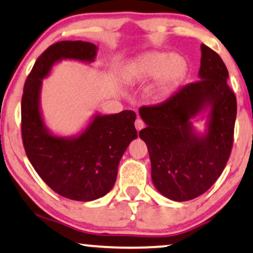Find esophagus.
I'll return each instance as SVG.
<instances>
[{
    "label": "esophagus",
    "instance_id": "esophagus-1",
    "mask_svg": "<svg viewBox=\"0 0 253 253\" xmlns=\"http://www.w3.org/2000/svg\"><path fill=\"white\" fill-rule=\"evenodd\" d=\"M143 127H145V123H143L141 119H139V118H137V119L135 120V128H136V130H141Z\"/></svg>",
    "mask_w": 253,
    "mask_h": 253
}]
</instances>
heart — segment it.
<instances>
[{"label":"heart","mask_w":253,"mask_h":253,"mask_svg":"<svg viewBox=\"0 0 253 253\" xmlns=\"http://www.w3.org/2000/svg\"><path fill=\"white\" fill-rule=\"evenodd\" d=\"M187 71V62L180 55L154 51L139 58L132 66V76L139 79L156 77L155 94L164 98L174 89Z\"/></svg>","instance_id":"b5f03b06"}]
</instances>
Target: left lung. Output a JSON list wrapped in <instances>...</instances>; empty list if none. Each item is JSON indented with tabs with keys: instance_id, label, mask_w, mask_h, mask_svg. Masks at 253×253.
<instances>
[{
	"instance_id": "8db88e82",
	"label": "left lung",
	"mask_w": 253,
	"mask_h": 253,
	"mask_svg": "<svg viewBox=\"0 0 253 253\" xmlns=\"http://www.w3.org/2000/svg\"><path fill=\"white\" fill-rule=\"evenodd\" d=\"M201 52L200 81L182 86L162 104L139 108L147 125L139 135L148 148L153 183L176 202L196 198L215 183L233 142L237 103L226 83L228 69L204 44ZM197 117L207 119L203 133L193 127Z\"/></svg>"
}]
</instances>
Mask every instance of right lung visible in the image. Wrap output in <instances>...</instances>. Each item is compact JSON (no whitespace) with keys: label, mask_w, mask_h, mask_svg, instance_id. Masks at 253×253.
Returning <instances> with one entry per match:
<instances>
[{"label":"right lung","mask_w":253,"mask_h":253,"mask_svg":"<svg viewBox=\"0 0 253 253\" xmlns=\"http://www.w3.org/2000/svg\"><path fill=\"white\" fill-rule=\"evenodd\" d=\"M97 51V45L82 41L50 45L35 63L22 97V139L29 161L53 191L81 202L98 200L113 188L125 150L137 137L136 114L97 113L77 135H56L42 116V81L60 60L93 63Z\"/></svg>","instance_id":"1"}]
</instances>
